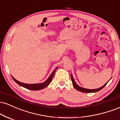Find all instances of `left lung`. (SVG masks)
<instances>
[{"label": "left lung", "mask_w": 120, "mask_h": 120, "mask_svg": "<svg viewBox=\"0 0 120 120\" xmlns=\"http://www.w3.org/2000/svg\"><path fill=\"white\" fill-rule=\"evenodd\" d=\"M71 81H72V83L74 87L75 88L76 90H77L78 91H79L82 92V93H95V92H98L99 91H100V90L103 89L104 87L105 86V85H107V83H108V82H107L105 85H103V86L100 87L98 88V89H85V88L83 87H81L79 86L76 83V82H75L73 79V75H71Z\"/></svg>", "instance_id": "left-lung-1"}]
</instances>
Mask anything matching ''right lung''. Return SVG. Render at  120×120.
<instances>
[{"mask_svg":"<svg viewBox=\"0 0 120 120\" xmlns=\"http://www.w3.org/2000/svg\"><path fill=\"white\" fill-rule=\"evenodd\" d=\"M57 68H56V69H57ZM56 69L53 71V72L51 74L50 76L49 77V78H48L46 81H45V82H43V83H41L27 84V83H22V82H19V81L16 80V79H15V78H13L12 76V77L13 78V80H14L15 82L18 84V85H19L21 86L24 87L26 88V89H29V90H42V89H45V87H46L51 83L52 78H53V75H54L56 71Z\"/></svg>","mask_w":120,"mask_h":120,"instance_id":"1","label":"right lung"}]
</instances>
